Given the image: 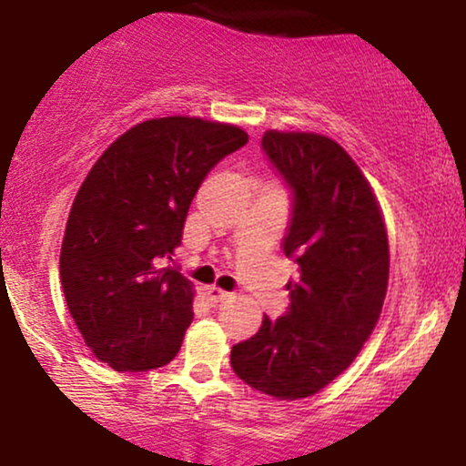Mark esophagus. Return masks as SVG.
I'll return each instance as SVG.
<instances>
[{
	"mask_svg": "<svg viewBox=\"0 0 466 466\" xmlns=\"http://www.w3.org/2000/svg\"><path fill=\"white\" fill-rule=\"evenodd\" d=\"M208 297H209V301H212V303H222V301H225V299L231 297V292H227V290H222V289H216V286H209Z\"/></svg>",
	"mask_w": 466,
	"mask_h": 466,
	"instance_id": "obj_1",
	"label": "esophagus"
}]
</instances>
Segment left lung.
<instances>
[{"mask_svg":"<svg viewBox=\"0 0 466 466\" xmlns=\"http://www.w3.org/2000/svg\"><path fill=\"white\" fill-rule=\"evenodd\" d=\"M260 146L292 193L282 250L299 278L286 286V314L235 343L231 367L254 390L295 400L346 371L378 324L388 235L367 177L333 139L267 131Z\"/></svg>","mask_w":466,"mask_h":466,"instance_id":"8db88e82","label":"left lung"}]
</instances>
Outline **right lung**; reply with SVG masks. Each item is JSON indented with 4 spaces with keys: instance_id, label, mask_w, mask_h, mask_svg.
Listing matches in <instances>:
<instances>
[{
    "instance_id": "add662e5",
    "label": "right lung",
    "mask_w": 466,
    "mask_h": 466,
    "mask_svg": "<svg viewBox=\"0 0 466 466\" xmlns=\"http://www.w3.org/2000/svg\"><path fill=\"white\" fill-rule=\"evenodd\" d=\"M248 144L239 127L203 118L144 120L82 182L61 246L63 295L101 362L150 371L174 360L193 322V284L158 267L182 244L206 176Z\"/></svg>"
}]
</instances>
